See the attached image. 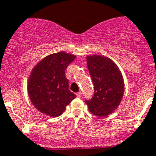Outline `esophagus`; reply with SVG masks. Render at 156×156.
<instances>
[{
	"label": "esophagus",
	"mask_w": 156,
	"mask_h": 156,
	"mask_svg": "<svg viewBox=\"0 0 156 156\" xmlns=\"http://www.w3.org/2000/svg\"><path fill=\"white\" fill-rule=\"evenodd\" d=\"M76 96H77V97H81V91H79V92L77 93Z\"/></svg>",
	"instance_id": "esophagus-1"
}]
</instances>
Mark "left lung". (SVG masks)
<instances>
[{
	"label": "left lung",
	"mask_w": 156,
	"mask_h": 156,
	"mask_svg": "<svg viewBox=\"0 0 156 156\" xmlns=\"http://www.w3.org/2000/svg\"><path fill=\"white\" fill-rule=\"evenodd\" d=\"M87 64L94 94L90 100H85V103L93 115L105 117L120 104L125 89L122 75L116 64L106 56H87Z\"/></svg>",
	"instance_id": "1"
}]
</instances>
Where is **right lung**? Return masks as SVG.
Masks as SVG:
<instances>
[{
	"instance_id": "1",
	"label": "right lung",
	"mask_w": 156,
	"mask_h": 156,
	"mask_svg": "<svg viewBox=\"0 0 156 156\" xmlns=\"http://www.w3.org/2000/svg\"><path fill=\"white\" fill-rule=\"evenodd\" d=\"M75 56L65 52L44 58L31 71L28 93L34 106L51 117H58L76 95L69 90L65 70Z\"/></svg>"
}]
</instances>
